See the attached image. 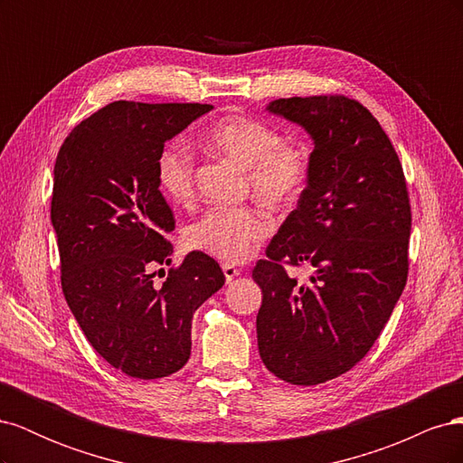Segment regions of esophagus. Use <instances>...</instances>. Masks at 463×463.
Segmentation results:
<instances>
[{"label": "esophagus", "mask_w": 463, "mask_h": 463, "mask_svg": "<svg viewBox=\"0 0 463 463\" xmlns=\"http://www.w3.org/2000/svg\"><path fill=\"white\" fill-rule=\"evenodd\" d=\"M222 270H223V276H226V282H232V279H235L241 274L240 269H235V266H232V264H223Z\"/></svg>", "instance_id": "obj_1"}]
</instances>
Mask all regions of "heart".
I'll return each mask as SVG.
<instances>
[{"label": "heart", "instance_id": "b5f03b06", "mask_svg": "<svg viewBox=\"0 0 463 463\" xmlns=\"http://www.w3.org/2000/svg\"><path fill=\"white\" fill-rule=\"evenodd\" d=\"M201 146L245 170L249 191L274 210L296 204L311 177V148L299 138H279L260 119L226 116L210 125ZM197 164L191 148L174 141L156 160L158 185L170 201L187 204L194 197ZM272 230L270 220L253 206H216L187 230V245L223 262L240 264L255 255Z\"/></svg>", "mask_w": 463, "mask_h": 463}]
</instances>
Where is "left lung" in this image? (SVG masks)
<instances>
[{
    "label": "left lung",
    "instance_id": "1",
    "mask_svg": "<svg viewBox=\"0 0 463 463\" xmlns=\"http://www.w3.org/2000/svg\"><path fill=\"white\" fill-rule=\"evenodd\" d=\"M311 135V177L266 259L257 338L289 384L347 373L381 335L408 282L411 204L398 154L371 111L342 94L279 98L266 108ZM307 263L299 285L285 264Z\"/></svg>",
    "mask_w": 463,
    "mask_h": 463
}]
</instances>
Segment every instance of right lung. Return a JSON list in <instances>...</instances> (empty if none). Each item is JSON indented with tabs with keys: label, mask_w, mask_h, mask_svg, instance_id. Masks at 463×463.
Masks as SVG:
<instances>
[{
	"label": "right lung",
	"mask_w": 463,
	"mask_h": 463,
	"mask_svg": "<svg viewBox=\"0 0 463 463\" xmlns=\"http://www.w3.org/2000/svg\"><path fill=\"white\" fill-rule=\"evenodd\" d=\"M213 109L210 104L118 100L82 119L53 165L52 223L61 289L90 345L133 378H162L191 355L193 313L226 276L191 250L152 284L156 264H172L175 228L156 177L165 141Z\"/></svg>",
	"instance_id": "obj_1"
}]
</instances>
